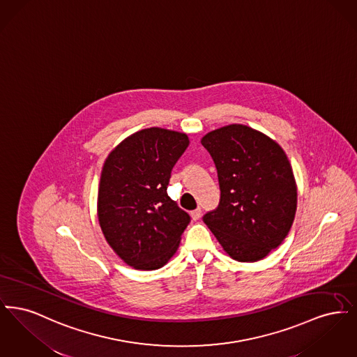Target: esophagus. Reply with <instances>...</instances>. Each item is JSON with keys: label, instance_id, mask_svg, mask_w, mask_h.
Wrapping results in <instances>:
<instances>
[{"label": "esophagus", "instance_id": "1", "mask_svg": "<svg viewBox=\"0 0 357 357\" xmlns=\"http://www.w3.org/2000/svg\"><path fill=\"white\" fill-rule=\"evenodd\" d=\"M201 215H202V210L198 207V208H195V210H192L191 211V218L194 220V221H198L199 218H201Z\"/></svg>", "mask_w": 357, "mask_h": 357}]
</instances>
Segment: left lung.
Returning <instances> with one entry per match:
<instances>
[{"mask_svg": "<svg viewBox=\"0 0 357 357\" xmlns=\"http://www.w3.org/2000/svg\"><path fill=\"white\" fill-rule=\"evenodd\" d=\"M221 188L215 210L204 222L223 250L239 262H255L288 236L297 210V185L288 156L269 136L229 124L202 137Z\"/></svg>", "mask_w": 357, "mask_h": 357, "instance_id": "1", "label": "left lung"}]
</instances>
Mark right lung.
I'll return each instance as SVG.
<instances>
[{
  "mask_svg": "<svg viewBox=\"0 0 357 357\" xmlns=\"http://www.w3.org/2000/svg\"><path fill=\"white\" fill-rule=\"evenodd\" d=\"M186 134L151 127L126 137L102 166L98 218L114 252L139 271H155L178 250L190 215L167 194Z\"/></svg>",
  "mask_w": 357,
  "mask_h": 357,
  "instance_id": "obj_1",
  "label": "right lung"
}]
</instances>
